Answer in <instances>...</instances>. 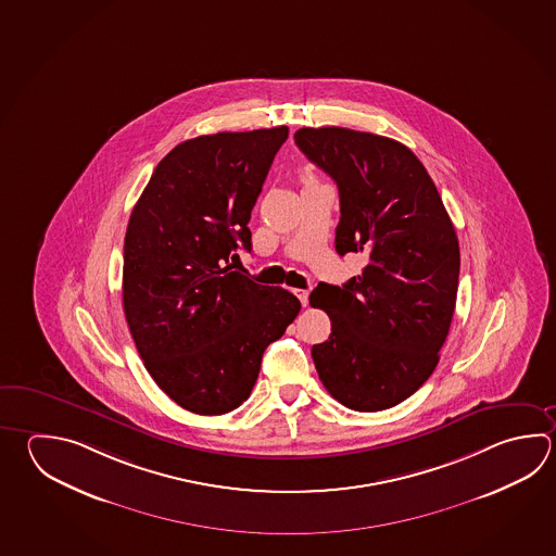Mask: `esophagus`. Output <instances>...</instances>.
Returning a JSON list of instances; mask_svg holds the SVG:
<instances>
[{
	"label": "esophagus",
	"mask_w": 556,
	"mask_h": 556,
	"mask_svg": "<svg viewBox=\"0 0 556 556\" xmlns=\"http://www.w3.org/2000/svg\"><path fill=\"white\" fill-rule=\"evenodd\" d=\"M294 294L299 296V301L303 303V306H306V304H308V291H306V289H299V291H294Z\"/></svg>",
	"instance_id": "34e87169"
}]
</instances>
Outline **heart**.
<instances>
[{
	"instance_id": "1",
	"label": "heart",
	"mask_w": 556,
	"mask_h": 556,
	"mask_svg": "<svg viewBox=\"0 0 556 556\" xmlns=\"http://www.w3.org/2000/svg\"><path fill=\"white\" fill-rule=\"evenodd\" d=\"M311 180H315V175H313V173H308V170L303 173V182H311Z\"/></svg>"
}]
</instances>
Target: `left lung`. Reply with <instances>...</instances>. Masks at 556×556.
<instances>
[{
  "instance_id": "1",
  "label": "left lung",
  "mask_w": 556,
  "mask_h": 556,
  "mask_svg": "<svg viewBox=\"0 0 556 556\" xmlns=\"http://www.w3.org/2000/svg\"><path fill=\"white\" fill-rule=\"evenodd\" d=\"M294 143L334 178L336 252L364 253L342 287L311 304L332 332L313 346L318 378L344 407L389 409L430 378L456 306L460 248L439 190L409 147L346 127H303Z\"/></svg>"
}]
</instances>
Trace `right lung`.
I'll use <instances>...</instances> for the list:
<instances>
[{
	"mask_svg": "<svg viewBox=\"0 0 556 556\" xmlns=\"http://www.w3.org/2000/svg\"><path fill=\"white\" fill-rule=\"evenodd\" d=\"M289 127L178 143L137 200L124 241V313L159 388L182 409L224 415L250 397L265 348L301 303L231 271Z\"/></svg>",
	"mask_w": 556,
	"mask_h": 556,
	"instance_id": "right-lung-1",
	"label": "right lung"
}]
</instances>
